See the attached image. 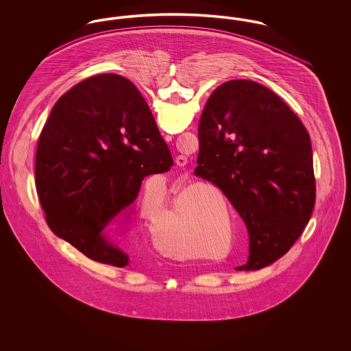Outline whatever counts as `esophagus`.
<instances>
[{
	"label": "esophagus",
	"mask_w": 351,
	"mask_h": 351,
	"mask_svg": "<svg viewBox=\"0 0 351 351\" xmlns=\"http://www.w3.org/2000/svg\"><path fill=\"white\" fill-rule=\"evenodd\" d=\"M165 138H166V141H171V139H172V136H171V135H168V134L165 136ZM175 162H176V165H178L179 167H184V166L188 163V158H186L185 155H178Z\"/></svg>",
	"instance_id": "obj_1"
}]
</instances>
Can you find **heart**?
Returning a JSON list of instances; mask_svg holds the SVG:
<instances>
[{"mask_svg":"<svg viewBox=\"0 0 351 351\" xmlns=\"http://www.w3.org/2000/svg\"><path fill=\"white\" fill-rule=\"evenodd\" d=\"M200 192L199 185H186L168 208L152 213L147 218L152 243L163 255L175 259H184L191 255L192 235L204 221L200 212L195 209ZM219 197L223 202L225 215L229 216L228 200L222 192H219ZM225 242V235L217 234L213 247H223Z\"/></svg>","mask_w":351,"mask_h":351,"instance_id":"1","label":"heart"}]
</instances>
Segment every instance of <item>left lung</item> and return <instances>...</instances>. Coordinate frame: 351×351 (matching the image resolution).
Segmentation results:
<instances>
[{
	"mask_svg": "<svg viewBox=\"0 0 351 351\" xmlns=\"http://www.w3.org/2000/svg\"><path fill=\"white\" fill-rule=\"evenodd\" d=\"M196 176L216 184L249 232L255 271L298 241L316 200L312 145L302 122L278 95L251 80L221 84L199 123Z\"/></svg>",
	"mask_w": 351,
	"mask_h": 351,
	"instance_id": "1",
	"label": "left lung"
}]
</instances>
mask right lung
I'll list each match as a JSON object with an SVG mask.
<instances>
[{"label":"right lung","instance_id":"obj_1","mask_svg":"<svg viewBox=\"0 0 351 351\" xmlns=\"http://www.w3.org/2000/svg\"><path fill=\"white\" fill-rule=\"evenodd\" d=\"M173 166L139 90L116 73L72 86L51 110L35 158V184L51 230L85 256L125 267L114 241L142 180Z\"/></svg>","mask_w":351,"mask_h":351}]
</instances>
